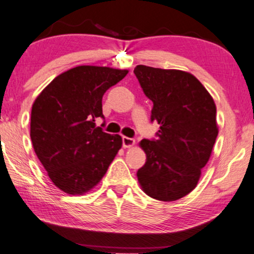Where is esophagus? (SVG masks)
Segmentation results:
<instances>
[{
  "mask_svg": "<svg viewBox=\"0 0 254 254\" xmlns=\"http://www.w3.org/2000/svg\"><path fill=\"white\" fill-rule=\"evenodd\" d=\"M135 144V140L131 137H127V136H123V145L125 148H129L131 145Z\"/></svg>",
  "mask_w": 254,
  "mask_h": 254,
  "instance_id": "esophagus-1",
  "label": "esophagus"
}]
</instances>
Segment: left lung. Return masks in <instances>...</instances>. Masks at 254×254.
Wrapping results in <instances>:
<instances>
[{
  "mask_svg": "<svg viewBox=\"0 0 254 254\" xmlns=\"http://www.w3.org/2000/svg\"><path fill=\"white\" fill-rule=\"evenodd\" d=\"M134 74L154 104L151 123L161 125L156 137L140 142L147 161L137 179L149 196L178 200L195 189L209 161L218 134L216 106L190 72L140 64Z\"/></svg>",
  "mask_w": 254,
  "mask_h": 254,
  "instance_id": "obj_1",
  "label": "left lung"
}]
</instances>
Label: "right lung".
Returning <instances> with one entry per match:
<instances>
[{
	"label": "right lung",
	"mask_w": 254,
	"mask_h": 254,
	"mask_svg": "<svg viewBox=\"0 0 254 254\" xmlns=\"http://www.w3.org/2000/svg\"><path fill=\"white\" fill-rule=\"evenodd\" d=\"M127 70L79 65L43 90L31 112V140L52 182L68 194H83L99 183L123 145L120 135L103 130L102 99Z\"/></svg>",
	"instance_id": "right-lung-1"
}]
</instances>
